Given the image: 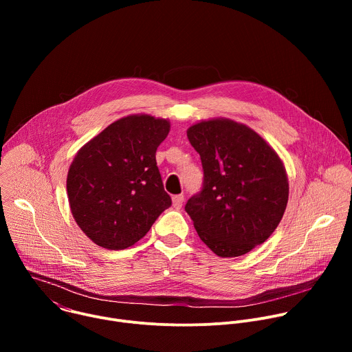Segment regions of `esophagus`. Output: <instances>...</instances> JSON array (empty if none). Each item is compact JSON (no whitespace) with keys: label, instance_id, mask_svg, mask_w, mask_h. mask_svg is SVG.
Instances as JSON below:
<instances>
[{"label":"esophagus","instance_id":"esophagus-1","mask_svg":"<svg viewBox=\"0 0 352 352\" xmlns=\"http://www.w3.org/2000/svg\"><path fill=\"white\" fill-rule=\"evenodd\" d=\"M182 204H184V195H175L173 196V206L175 209H181L182 208Z\"/></svg>","mask_w":352,"mask_h":352}]
</instances>
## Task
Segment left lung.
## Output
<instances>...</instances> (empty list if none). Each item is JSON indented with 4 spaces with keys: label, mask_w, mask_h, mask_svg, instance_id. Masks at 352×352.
<instances>
[{
    "label": "left lung",
    "mask_w": 352,
    "mask_h": 352,
    "mask_svg": "<svg viewBox=\"0 0 352 352\" xmlns=\"http://www.w3.org/2000/svg\"><path fill=\"white\" fill-rule=\"evenodd\" d=\"M204 167V188L185 210L217 256L235 258L263 243L288 202V178L276 150L254 129L228 118L186 131Z\"/></svg>",
    "instance_id": "8db88e82"
}]
</instances>
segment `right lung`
I'll return each instance as SVG.
<instances>
[{
  "label": "right lung",
  "instance_id": "right-lung-1",
  "mask_svg": "<svg viewBox=\"0 0 352 352\" xmlns=\"http://www.w3.org/2000/svg\"><path fill=\"white\" fill-rule=\"evenodd\" d=\"M170 121L147 114L117 120L83 144L67 177L76 224L96 245L132 246L171 206L156 163Z\"/></svg>",
  "mask_w": 352,
  "mask_h": 352
}]
</instances>
